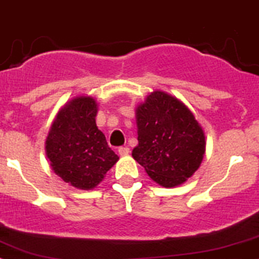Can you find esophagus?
I'll return each instance as SVG.
<instances>
[{"instance_id":"esophagus-1","label":"esophagus","mask_w":259,"mask_h":259,"mask_svg":"<svg viewBox=\"0 0 259 259\" xmlns=\"http://www.w3.org/2000/svg\"><path fill=\"white\" fill-rule=\"evenodd\" d=\"M129 147H120V148H118V154H120V156H126V154H129Z\"/></svg>"}]
</instances>
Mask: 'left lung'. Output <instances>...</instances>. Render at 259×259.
I'll return each instance as SVG.
<instances>
[{
    "label": "left lung",
    "mask_w": 259,
    "mask_h": 259,
    "mask_svg": "<svg viewBox=\"0 0 259 259\" xmlns=\"http://www.w3.org/2000/svg\"><path fill=\"white\" fill-rule=\"evenodd\" d=\"M138 144L133 157L152 180L165 188L187 181L206 151L202 127L178 98L153 92L137 108Z\"/></svg>",
    "instance_id": "obj_1"
}]
</instances>
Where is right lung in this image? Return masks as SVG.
I'll use <instances>...</instances> for the list:
<instances>
[{
	"instance_id": "add662e5",
	"label": "right lung",
	"mask_w": 259,
	"mask_h": 259,
	"mask_svg": "<svg viewBox=\"0 0 259 259\" xmlns=\"http://www.w3.org/2000/svg\"><path fill=\"white\" fill-rule=\"evenodd\" d=\"M97 103L78 97L56 116L46 141L53 171L79 189L97 187L118 159L96 125Z\"/></svg>"
}]
</instances>
